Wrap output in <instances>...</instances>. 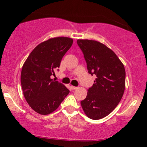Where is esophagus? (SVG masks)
<instances>
[{
    "instance_id": "obj_1",
    "label": "esophagus",
    "mask_w": 147,
    "mask_h": 147,
    "mask_svg": "<svg viewBox=\"0 0 147 147\" xmlns=\"http://www.w3.org/2000/svg\"><path fill=\"white\" fill-rule=\"evenodd\" d=\"M71 88L72 89V90H76V89L78 88V87H77V86H72Z\"/></svg>"
}]
</instances>
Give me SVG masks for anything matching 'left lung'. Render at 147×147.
Returning <instances> with one entry per match:
<instances>
[{"instance_id":"8db88e82","label":"left lung","mask_w":147,"mask_h":147,"mask_svg":"<svg viewBox=\"0 0 147 147\" xmlns=\"http://www.w3.org/2000/svg\"><path fill=\"white\" fill-rule=\"evenodd\" d=\"M88 73L97 78L81 102L86 115L99 119L109 115L122 99L125 89V69L115 53L105 45L93 40L79 39Z\"/></svg>"}]
</instances>
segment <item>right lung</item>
<instances>
[{"label": "right lung", "mask_w": 147, "mask_h": 147, "mask_svg": "<svg viewBox=\"0 0 147 147\" xmlns=\"http://www.w3.org/2000/svg\"><path fill=\"white\" fill-rule=\"evenodd\" d=\"M68 37L50 38L38 45L28 56L21 70V83L27 102L41 115L55 111L70 90L50 78L59 70L62 58L72 46Z\"/></svg>", "instance_id": "add662e5"}]
</instances>
